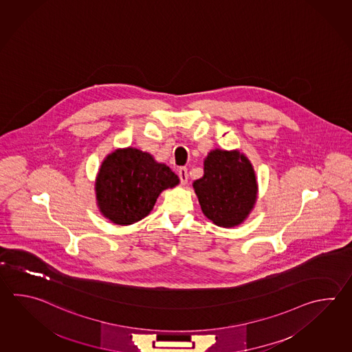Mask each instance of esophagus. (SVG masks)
I'll list each match as a JSON object with an SVG mask.
<instances>
[{"label": "esophagus", "mask_w": 352, "mask_h": 352, "mask_svg": "<svg viewBox=\"0 0 352 352\" xmlns=\"http://www.w3.org/2000/svg\"><path fill=\"white\" fill-rule=\"evenodd\" d=\"M178 174H179L180 183H182V184H187V183H188L187 168H180L179 170H178Z\"/></svg>", "instance_id": "1"}]
</instances>
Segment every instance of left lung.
Wrapping results in <instances>:
<instances>
[{"label":"left lung","instance_id":"obj_1","mask_svg":"<svg viewBox=\"0 0 352 352\" xmlns=\"http://www.w3.org/2000/svg\"><path fill=\"white\" fill-rule=\"evenodd\" d=\"M203 165V177L193 183L203 214L223 228L242 224L258 197L256 172L250 159L237 149H213Z\"/></svg>","mask_w":352,"mask_h":352}]
</instances>
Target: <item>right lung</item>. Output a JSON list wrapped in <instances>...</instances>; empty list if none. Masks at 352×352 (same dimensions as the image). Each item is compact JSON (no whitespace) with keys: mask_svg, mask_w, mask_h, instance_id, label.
Masks as SVG:
<instances>
[{"mask_svg":"<svg viewBox=\"0 0 352 352\" xmlns=\"http://www.w3.org/2000/svg\"><path fill=\"white\" fill-rule=\"evenodd\" d=\"M178 184V175L149 153L119 148L105 157L96 174V204L110 222L130 226L151 213L163 190Z\"/></svg>","mask_w":352,"mask_h":352,"instance_id":"add662e5","label":"right lung"}]
</instances>
